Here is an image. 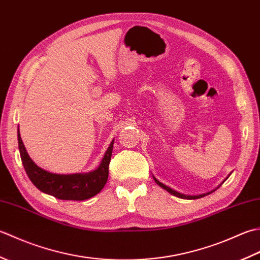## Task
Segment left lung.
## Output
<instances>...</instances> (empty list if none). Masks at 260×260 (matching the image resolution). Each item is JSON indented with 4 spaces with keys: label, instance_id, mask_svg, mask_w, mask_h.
I'll use <instances>...</instances> for the list:
<instances>
[{
    "label": "left lung",
    "instance_id": "8db88e82",
    "mask_svg": "<svg viewBox=\"0 0 260 260\" xmlns=\"http://www.w3.org/2000/svg\"><path fill=\"white\" fill-rule=\"evenodd\" d=\"M154 180H155L156 183H157L159 186H161V187H163L164 190H167L168 192L171 193V194H173V196L178 197V198H181V199H189V200H192V199H199V198H202V197L206 196V194H200V196H184V194H182V193L176 192V191L171 189V187H169V186H167V185H164L163 183H161V182L157 181L155 178H154ZM208 194H209V193H208Z\"/></svg>",
    "mask_w": 260,
    "mask_h": 260
}]
</instances>
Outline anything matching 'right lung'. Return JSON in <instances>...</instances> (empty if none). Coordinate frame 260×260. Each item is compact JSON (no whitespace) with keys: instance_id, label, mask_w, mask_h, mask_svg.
<instances>
[{"instance_id":"obj_1","label":"right lung","mask_w":260,"mask_h":260,"mask_svg":"<svg viewBox=\"0 0 260 260\" xmlns=\"http://www.w3.org/2000/svg\"><path fill=\"white\" fill-rule=\"evenodd\" d=\"M20 155L25 172L39 190L61 200H87L102 191L108 179V167L113 153L114 140L110 143L98 169L89 173L54 174L39 168L27 155L18 128Z\"/></svg>"}]
</instances>
